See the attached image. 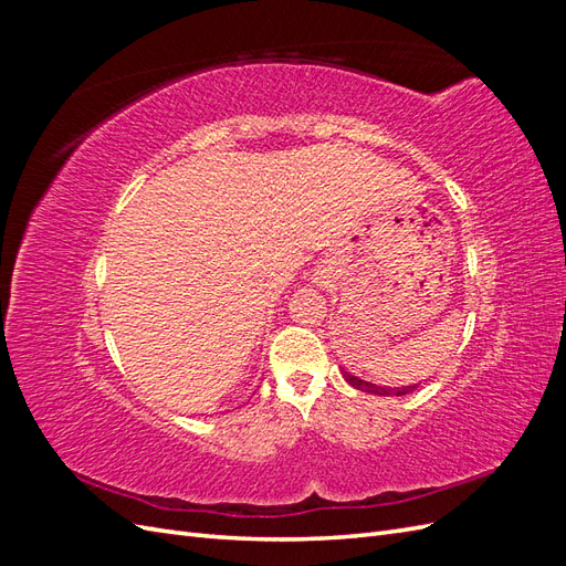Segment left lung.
Returning <instances> with one entry per match:
<instances>
[{"mask_svg": "<svg viewBox=\"0 0 566 566\" xmlns=\"http://www.w3.org/2000/svg\"><path fill=\"white\" fill-rule=\"evenodd\" d=\"M342 375H345V380L354 389H361V391H368V394H378V397H403V394H410L413 389H418V385H408V387H382V385H375V382L356 378V375H352L345 368H342Z\"/></svg>", "mask_w": 566, "mask_h": 566, "instance_id": "8db88e82", "label": "left lung"}]
</instances>
